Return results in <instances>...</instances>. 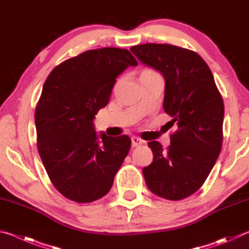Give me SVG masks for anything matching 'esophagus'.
Returning a JSON list of instances; mask_svg holds the SVG:
<instances>
[{
    "label": "esophagus",
    "mask_w": 249,
    "mask_h": 249,
    "mask_svg": "<svg viewBox=\"0 0 249 249\" xmlns=\"http://www.w3.org/2000/svg\"><path fill=\"white\" fill-rule=\"evenodd\" d=\"M142 142L141 138H138V137H132V147H138V146H141V145H142Z\"/></svg>",
    "instance_id": "34e87169"
}]
</instances>
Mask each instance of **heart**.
<instances>
[{
  "mask_svg": "<svg viewBox=\"0 0 249 249\" xmlns=\"http://www.w3.org/2000/svg\"><path fill=\"white\" fill-rule=\"evenodd\" d=\"M144 71H151V70H144Z\"/></svg>",
  "mask_w": 249,
  "mask_h": 249,
  "instance_id": "b5f03b06",
  "label": "heart"
}]
</instances>
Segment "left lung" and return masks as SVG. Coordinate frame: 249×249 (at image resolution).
I'll return each mask as SVG.
<instances>
[{
  "label": "left lung",
  "instance_id": "obj_1",
  "mask_svg": "<svg viewBox=\"0 0 249 249\" xmlns=\"http://www.w3.org/2000/svg\"><path fill=\"white\" fill-rule=\"evenodd\" d=\"M138 60L165 78L163 109L177 123L167 150L149 142L154 160L142 169L147 187L167 200L196 192L221 153L224 103L209 66L192 50L167 44L130 48Z\"/></svg>",
  "mask_w": 249,
  "mask_h": 249
}]
</instances>
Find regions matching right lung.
Returning a JSON list of instances; mask_svg holds the SVG:
<instances>
[{
	"mask_svg": "<svg viewBox=\"0 0 249 249\" xmlns=\"http://www.w3.org/2000/svg\"><path fill=\"white\" fill-rule=\"evenodd\" d=\"M137 66L127 49L88 50L57 66L35 111L37 147L53 187L78 203L104 196L130 148L126 135L96 134L93 120L116 78Z\"/></svg>",
	"mask_w": 249,
	"mask_h": 249,
	"instance_id": "obj_1",
	"label": "right lung"
}]
</instances>
